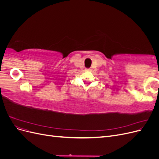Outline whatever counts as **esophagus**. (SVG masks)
<instances>
[{
    "mask_svg": "<svg viewBox=\"0 0 159 159\" xmlns=\"http://www.w3.org/2000/svg\"><path fill=\"white\" fill-rule=\"evenodd\" d=\"M91 69H86V71H90Z\"/></svg>",
    "mask_w": 159,
    "mask_h": 159,
    "instance_id": "1",
    "label": "esophagus"
}]
</instances>
